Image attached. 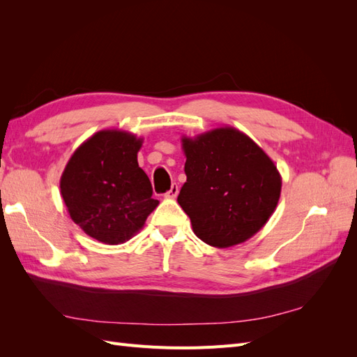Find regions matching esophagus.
Wrapping results in <instances>:
<instances>
[{
    "label": "esophagus",
    "mask_w": 357,
    "mask_h": 357,
    "mask_svg": "<svg viewBox=\"0 0 357 357\" xmlns=\"http://www.w3.org/2000/svg\"><path fill=\"white\" fill-rule=\"evenodd\" d=\"M177 195H178V186H177V183H172L171 189L165 193V198H172V199H174Z\"/></svg>",
    "instance_id": "1"
}]
</instances>
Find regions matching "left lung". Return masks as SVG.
<instances>
[{
    "label": "left lung",
    "mask_w": 357,
    "mask_h": 357,
    "mask_svg": "<svg viewBox=\"0 0 357 357\" xmlns=\"http://www.w3.org/2000/svg\"><path fill=\"white\" fill-rule=\"evenodd\" d=\"M181 147L188 180L177 201L198 238L226 248L261 231L282 193L273 159L232 126L181 137Z\"/></svg>",
    "instance_id": "obj_1"
}]
</instances>
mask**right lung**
Segmentation results:
<instances>
[{
    "label": "right lung",
    "instance_id": "right-lung-1",
    "mask_svg": "<svg viewBox=\"0 0 357 357\" xmlns=\"http://www.w3.org/2000/svg\"><path fill=\"white\" fill-rule=\"evenodd\" d=\"M143 138L102 129L83 142L63 169L59 188L71 220L104 244H122L143 229L159 201L138 167Z\"/></svg>",
    "mask_w": 357,
    "mask_h": 357
}]
</instances>
